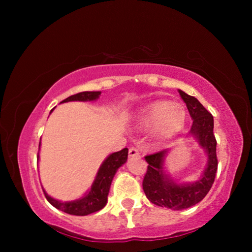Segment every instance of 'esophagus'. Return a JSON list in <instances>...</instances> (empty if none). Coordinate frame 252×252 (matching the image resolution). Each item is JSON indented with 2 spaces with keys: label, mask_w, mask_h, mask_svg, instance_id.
Wrapping results in <instances>:
<instances>
[{
  "label": "esophagus",
  "mask_w": 252,
  "mask_h": 252,
  "mask_svg": "<svg viewBox=\"0 0 252 252\" xmlns=\"http://www.w3.org/2000/svg\"><path fill=\"white\" fill-rule=\"evenodd\" d=\"M139 155H140V153H139L138 148L131 147V148L129 149V157H138Z\"/></svg>",
  "instance_id": "34e87169"
}]
</instances>
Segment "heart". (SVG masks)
Instances as JSON below:
<instances>
[{"mask_svg":"<svg viewBox=\"0 0 252 252\" xmlns=\"http://www.w3.org/2000/svg\"><path fill=\"white\" fill-rule=\"evenodd\" d=\"M187 120L186 110L169 101H158L146 106L139 114L138 125L143 129L153 126L160 139H170L180 131Z\"/></svg>","mask_w":252,"mask_h":252,"instance_id":"heart-1","label":"heart"}]
</instances>
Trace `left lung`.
Segmentation results:
<instances>
[{
    "instance_id": "8db88e82",
    "label": "left lung",
    "mask_w": 252,
    "mask_h": 252,
    "mask_svg": "<svg viewBox=\"0 0 252 252\" xmlns=\"http://www.w3.org/2000/svg\"><path fill=\"white\" fill-rule=\"evenodd\" d=\"M179 94L185 101L193 120L190 134L198 140L200 146L207 152V168L198 181L179 185L164 172L163 162L168 150H162L144 157L149 165L142 182L144 193L152 203L173 210L190 208L201 201L211 189L218 169L212 114L194 96L188 95L181 90H179Z\"/></svg>"
}]
</instances>
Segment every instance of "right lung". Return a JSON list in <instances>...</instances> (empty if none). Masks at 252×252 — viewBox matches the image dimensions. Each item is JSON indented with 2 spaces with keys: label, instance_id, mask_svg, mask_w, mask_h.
I'll return each instance as SVG.
<instances>
[{
  "label": "right lung",
  "instance_id": "1",
  "mask_svg": "<svg viewBox=\"0 0 252 252\" xmlns=\"http://www.w3.org/2000/svg\"><path fill=\"white\" fill-rule=\"evenodd\" d=\"M100 94H101L100 91L80 92V93H76L74 95L66 97V99L63 100L62 102L94 101L99 97ZM52 111L53 110H51V112H52ZM37 158H39V153H37ZM126 159H127L126 148L122 149L121 151L114 152L106 158V159L103 161V163L101 164L99 171H97L95 180L93 181L91 186V189L89 190V192L82 198L74 200V201H70V202H61L59 201V200L51 198L50 195L43 190L45 198L53 207H55L63 212L69 213V215L87 216V215H90V213L99 211L102 208H104L106 202H108L110 186H111V182H112L114 174H116L118 169L120 168L122 164L126 163Z\"/></svg>",
  "mask_w": 252,
  "mask_h": 252
}]
</instances>
